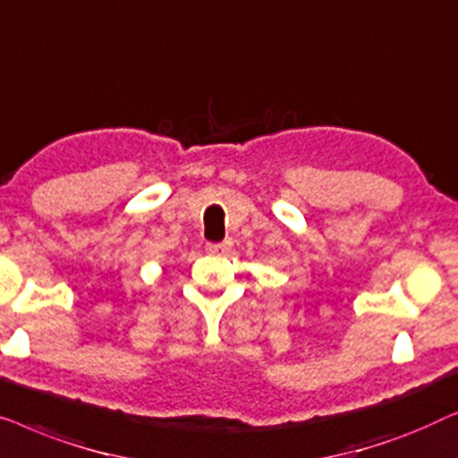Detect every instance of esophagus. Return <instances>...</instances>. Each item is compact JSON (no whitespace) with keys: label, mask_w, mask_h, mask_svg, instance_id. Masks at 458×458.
Returning a JSON list of instances; mask_svg holds the SVG:
<instances>
[{"label":"esophagus","mask_w":458,"mask_h":458,"mask_svg":"<svg viewBox=\"0 0 458 458\" xmlns=\"http://www.w3.org/2000/svg\"><path fill=\"white\" fill-rule=\"evenodd\" d=\"M230 244L228 242H208V247H205V250H208L209 255H224L228 253Z\"/></svg>","instance_id":"34e87169"}]
</instances>
